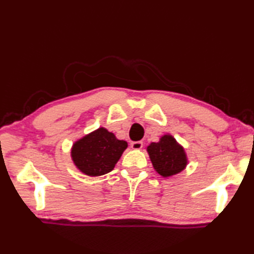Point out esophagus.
I'll list each match as a JSON object with an SVG mask.
<instances>
[{
	"label": "esophagus",
	"instance_id": "obj_1",
	"mask_svg": "<svg viewBox=\"0 0 254 254\" xmlns=\"http://www.w3.org/2000/svg\"><path fill=\"white\" fill-rule=\"evenodd\" d=\"M131 147L133 149H141L143 147V142L142 141H137V142H132L131 143Z\"/></svg>",
	"mask_w": 254,
	"mask_h": 254
}]
</instances>
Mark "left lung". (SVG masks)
<instances>
[{
    "mask_svg": "<svg viewBox=\"0 0 254 254\" xmlns=\"http://www.w3.org/2000/svg\"><path fill=\"white\" fill-rule=\"evenodd\" d=\"M147 153L154 169L163 177L179 174L188 164L185 149L169 134L161 136L157 143H150Z\"/></svg>",
    "mask_w": 254,
    "mask_h": 254,
    "instance_id": "1",
    "label": "left lung"
}]
</instances>
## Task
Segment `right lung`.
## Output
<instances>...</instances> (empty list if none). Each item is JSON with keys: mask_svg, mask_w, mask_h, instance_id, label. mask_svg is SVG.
<instances>
[{"mask_svg": "<svg viewBox=\"0 0 254 254\" xmlns=\"http://www.w3.org/2000/svg\"><path fill=\"white\" fill-rule=\"evenodd\" d=\"M127 147L126 141L118 139L107 128L99 127L75 142L71 156L74 165L83 174L98 177L115 168Z\"/></svg>", "mask_w": 254, "mask_h": 254, "instance_id": "1", "label": "right lung"}]
</instances>
